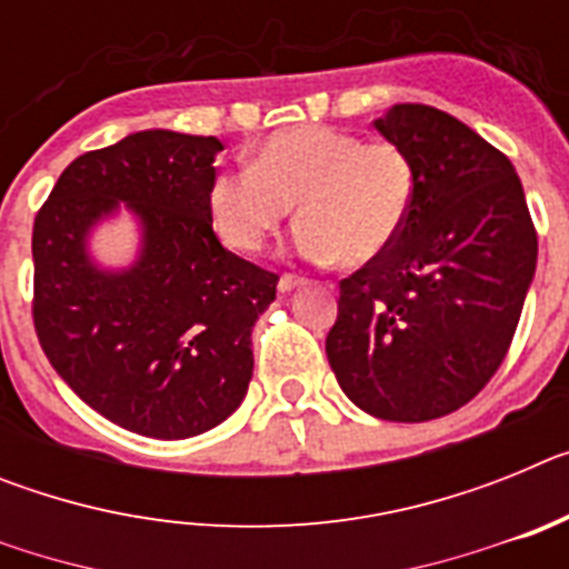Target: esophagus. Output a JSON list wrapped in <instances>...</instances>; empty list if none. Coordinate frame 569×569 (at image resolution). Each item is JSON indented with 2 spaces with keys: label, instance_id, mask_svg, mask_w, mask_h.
<instances>
[{
  "label": "esophagus",
  "instance_id": "esophagus-1",
  "mask_svg": "<svg viewBox=\"0 0 569 569\" xmlns=\"http://www.w3.org/2000/svg\"><path fill=\"white\" fill-rule=\"evenodd\" d=\"M301 284H305V279H301V276H296V273H281V279H279L281 293H290V290L301 288Z\"/></svg>",
  "mask_w": 569,
  "mask_h": 569
}]
</instances>
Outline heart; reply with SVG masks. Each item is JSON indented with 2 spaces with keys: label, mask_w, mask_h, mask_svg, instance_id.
Listing matches in <instances>:
<instances>
[{
  "label": "heart",
  "mask_w": 569,
  "mask_h": 569,
  "mask_svg": "<svg viewBox=\"0 0 569 569\" xmlns=\"http://www.w3.org/2000/svg\"><path fill=\"white\" fill-rule=\"evenodd\" d=\"M416 193L419 170L399 142H365L308 122L270 133L250 156V168L219 170L210 179L208 210L228 248L253 253L296 204V250L305 259L359 268L399 241Z\"/></svg>",
  "instance_id": "b5f03b06"
}]
</instances>
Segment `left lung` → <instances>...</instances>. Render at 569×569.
Wrapping results in <instances>:
<instances>
[{
	"instance_id": "1",
	"label": "left lung",
	"mask_w": 569,
	"mask_h": 569,
	"mask_svg": "<svg viewBox=\"0 0 569 569\" xmlns=\"http://www.w3.org/2000/svg\"><path fill=\"white\" fill-rule=\"evenodd\" d=\"M376 128L413 156L405 233L339 281L328 359L341 390L385 421H430L485 390L505 361L536 273L539 236L512 162L430 104Z\"/></svg>"
}]
</instances>
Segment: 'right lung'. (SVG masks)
<instances>
[{
    "mask_svg": "<svg viewBox=\"0 0 569 569\" xmlns=\"http://www.w3.org/2000/svg\"><path fill=\"white\" fill-rule=\"evenodd\" d=\"M216 136L142 130L68 164L33 219V328L70 390L113 425L188 439L228 419L253 376L250 330L279 276L222 248L208 188ZM128 201L146 224L124 274L87 261L90 223Z\"/></svg>",
    "mask_w": 569,
    "mask_h": 569,
    "instance_id": "add662e5",
    "label": "right lung"
}]
</instances>
